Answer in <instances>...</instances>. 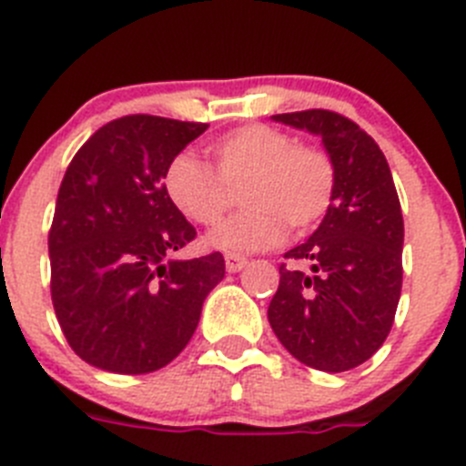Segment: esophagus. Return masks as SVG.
Returning a JSON list of instances; mask_svg holds the SVG:
<instances>
[{
  "instance_id": "obj_1",
  "label": "esophagus",
  "mask_w": 466,
  "mask_h": 466,
  "mask_svg": "<svg viewBox=\"0 0 466 466\" xmlns=\"http://www.w3.org/2000/svg\"><path fill=\"white\" fill-rule=\"evenodd\" d=\"M224 260H226V269H228V272H240L242 268H245L247 265V258L245 256H240V254H226L224 256Z\"/></svg>"
}]
</instances>
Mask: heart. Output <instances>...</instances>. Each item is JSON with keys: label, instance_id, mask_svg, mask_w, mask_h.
Listing matches in <instances>:
<instances>
[{"label": "heart", "instance_id": "obj_1", "mask_svg": "<svg viewBox=\"0 0 466 466\" xmlns=\"http://www.w3.org/2000/svg\"><path fill=\"white\" fill-rule=\"evenodd\" d=\"M215 171L189 153L176 155L164 171V192L192 224L215 226L242 187L245 210L221 224L210 242L221 249L260 251L286 230L304 236L329 212L336 169L329 153L297 144L288 132L247 123L208 144Z\"/></svg>", "mask_w": 466, "mask_h": 466}]
</instances>
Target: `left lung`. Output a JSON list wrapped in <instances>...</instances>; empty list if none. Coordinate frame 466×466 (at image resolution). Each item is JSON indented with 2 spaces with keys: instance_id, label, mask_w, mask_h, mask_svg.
<instances>
[{
  "instance_id": "8db88e82",
  "label": "left lung",
  "mask_w": 466,
  "mask_h": 466,
  "mask_svg": "<svg viewBox=\"0 0 466 466\" xmlns=\"http://www.w3.org/2000/svg\"><path fill=\"white\" fill-rule=\"evenodd\" d=\"M274 121L322 137L336 189L316 233L283 254L269 325L295 359L343 373L369 361L391 331L402 288L400 201L384 153L348 116L304 109Z\"/></svg>"
}]
</instances>
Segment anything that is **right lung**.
Returning <instances> with one entry per match:
<instances>
[{"instance_id": "right-lung-1", "label": "right lung", "mask_w": 466, "mask_h": 466, "mask_svg": "<svg viewBox=\"0 0 466 466\" xmlns=\"http://www.w3.org/2000/svg\"><path fill=\"white\" fill-rule=\"evenodd\" d=\"M206 127L130 114L93 132L70 159L47 236L50 292L66 340L96 369H164L224 279L219 251L171 260L197 228L164 192V171Z\"/></svg>"}]
</instances>
